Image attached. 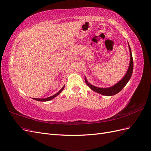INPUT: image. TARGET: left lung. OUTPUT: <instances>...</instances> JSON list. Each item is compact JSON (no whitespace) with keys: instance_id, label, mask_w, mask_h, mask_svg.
I'll use <instances>...</instances> for the list:
<instances>
[{"instance_id":"1","label":"left lung","mask_w":151,"mask_h":151,"mask_svg":"<svg viewBox=\"0 0 151 151\" xmlns=\"http://www.w3.org/2000/svg\"><path fill=\"white\" fill-rule=\"evenodd\" d=\"M129 49H130V66H129V68H128V70L126 73V75H124L123 79L121 81H119L118 83H117L116 85L113 86V87H109V88H99V87H95V86L92 85L91 84H90L88 82L86 78H85V83H87V85L88 86V87L92 90H93V91L99 93H101L102 95H104V96H114V95L119 92L124 87V86L127 85L129 80L130 79L132 75V72H133V58H132V52H131V49L130 47V45H129Z\"/></svg>"}]
</instances>
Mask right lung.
<instances>
[{
	"mask_svg": "<svg viewBox=\"0 0 151 151\" xmlns=\"http://www.w3.org/2000/svg\"><path fill=\"white\" fill-rule=\"evenodd\" d=\"M64 87H63L61 90H59V91L57 93H55V95H54V96H50V97H49L45 98V99H35V100H37V101H42V102L49 101H50V100H52V99H54L55 97H56L57 96H58V95L62 92V90L64 89Z\"/></svg>",
	"mask_w": 151,
	"mask_h": 151,
	"instance_id": "add662e5",
	"label": "right lung"
}]
</instances>
